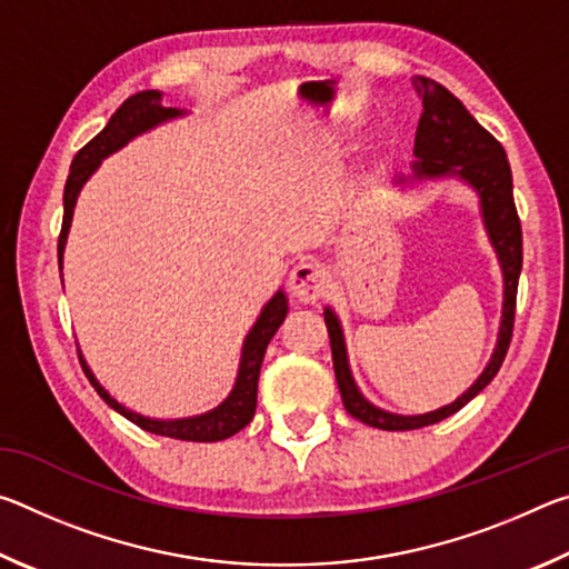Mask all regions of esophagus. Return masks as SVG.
Instances as JSON below:
<instances>
[{"label": "esophagus", "mask_w": 569, "mask_h": 569, "mask_svg": "<svg viewBox=\"0 0 569 569\" xmlns=\"http://www.w3.org/2000/svg\"><path fill=\"white\" fill-rule=\"evenodd\" d=\"M288 288L298 298V301L311 303L316 298H321L329 288V273L326 268L316 261H301L293 266L291 276H288Z\"/></svg>", "instance_id": "1"}]
</instances>
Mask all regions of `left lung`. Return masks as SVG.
I'll list each match as a JSON object with an SVG mask.
<instances>
[{
    "label": "left lung",
    "instance_id": "1",
    "mask_svg": "<svg viewBox=\"0 0 569 569\" xmlns=\"http://www.w3.org/2000/svg\"><path fill=\"white\" fill-rule=\"evenodd\" d=\"M411 84L421 98L423 108L417 128V140H413V156H417V162L411 166V178L429 180L457 176L459 180H465L467 186L477 190L481 220H485L489 240H492L499 266H502L505 303L495 353L492 359H489L487 369L481 371V377L471 383L457 401H451L437 411L417 413V417H401V413L383 411L363 399V393L356 387V381L351 377L341 323L336 319L331 308H326L323 319L326 326H329L333 371L336 381H339L343 407L353 419L383 431H409L447 419L465 407V403L475 399L477 393L497 377L499 366H502L507 356L509 341H512L517 283L519 271H522V226H519V216L515 208L512 170H509L505 148L495 140V134H489L475 118H471L469 110L445 88V84L429 80V77H413ZM399 182H403V178Z\"/></svg>",
    "mask_w": 569,
    "mask_h": 569
}]
</instances>
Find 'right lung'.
<instances>
[{"mask_svg": "<svg viewBox=\"0 0 569 569\" xmlns=\"http://www.w3.org/2000/svg\"><path fill=\"white\" fill-rule=\"evenodd\" d=\"M160 100H162V94L158 90H142L138 94H132V98H128L120 104L118 112L110 118V122L104 124V128L88 142V146H84L74 156L72 166H70V176H67V186H64V216H62L60 243H57L60 271H62V253H64L67 233H70L77 196H80L82 186L88 182L92 172L100 168V162L108 156H112L114 150L128 146L134 134L148 132L160 122L186 114V110L162 108ZM286 313H288V298L283 291H278L271 301L263 306V311H261V316H258V321L253 323V329H250L246 336L233 391L228 393V399L220 403V407H216L213 411L200 413V417L166 421V419H148V417H142V413L124 409L122 403L114 401L110 393L100 387V381L94 379V373L90 371L88 361L82 359V353H80V363H82L84 377L90 379L94 391L100 393L104 403H110L114 411L122 413V417L130 419L132 423H138L140 429L150 431V435L182 439V441H220V439L238 435V431L243 429L246 423H250V419H253L256 399H258V373H261V363H263L268 343H271L273 333L278 331V326L283 323Z\"/></svg>", "mask_w": 569, "mask_h": 569, "instance_id": "obj_1", "label": "right lung"}]
</instances>
